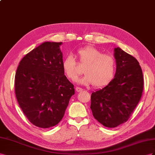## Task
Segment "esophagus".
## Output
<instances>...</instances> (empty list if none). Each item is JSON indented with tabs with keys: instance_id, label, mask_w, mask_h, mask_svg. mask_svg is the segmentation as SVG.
Masks as SVG:
<instances>
[{
	"instance_id": "esophagus-1",
	"label": "esophagus",
	"mask_w": 155,
	"mask_h": 155,
	"mask_svg": "<svg viewBox=\"0 0 155 155\" xmlns=\"http://www.w3.org/2000/svg\"><path fill=\"white\" fill-rule=\"evenodd\" d=\"M75 90H76L77 92H80V91H82L83 90V89L80 87H75Z\"/></svg>"
}]
</instances>
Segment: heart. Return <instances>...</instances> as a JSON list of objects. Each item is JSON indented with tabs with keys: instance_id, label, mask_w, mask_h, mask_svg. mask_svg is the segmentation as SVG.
<instances>
[{
	"instance_id": "1",
	"label": "heart",
	"mask_w": 155,
	"mask_h": 155,
	"mask_svg": "<svg viewBox=\"0 0 155 155\" xmlns=\"http://www.w3.org/2000/svg\"><path fill=\"white\" fill-rule=\"evenodd\" d=\"M78 63L84 68L86 74L78 82L91 85L96 88L107 86L114 78L116 71V61L108 54H103L98 48L92 46L83 47L77 51ZM64 74L71 81H74L82 73L76 60L72 55L66 56L62 62Z\"/></svg>"
}]
</instances>
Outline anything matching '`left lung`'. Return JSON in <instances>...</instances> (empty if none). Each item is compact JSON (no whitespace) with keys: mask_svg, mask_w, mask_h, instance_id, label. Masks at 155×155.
Instances as JSON below:
<instances>
[{"mask_svg":"<svg viewBox=\"0 0 155 155\" xmlns=\"http://www.w3.org/2000/svg\"><path fill=\"white\" fill-rule=\"evenodd\" d=\"M116 72L113 80L103 89L93 92L90 108L106 127L114 128L125 123L142 95L143 77L139 62L119 47L114 48Z\"/></svg>","mask_w":155,"mask_h":155,"instance_id":"obj_1","label":"left lung"}]
</instances>
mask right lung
<instances>
[{"instance_id": "add662e5", "label": "right lung", "mask_w": 155, "mask_h": 155, "mask_svg": "<svg viewBox=\"0 0 155 155\" xmlns=\"http://www.w3.org/2000/svg\"><path fill=\"white\" fill-rule=\"evenodd\" d=\"M61 44L43 43L23 57L15 73L17 102L28 121L43 129L61 120L74 94L73 84L63 71Z\"/></svg>"}]
</instances>
